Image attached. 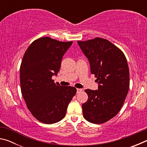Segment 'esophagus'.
Masks as SVG:
<instances>
[{
	"label": "esophagus",
	"instance_id": "1",
	"mask_svg": "<svg viewBox=\"0 0 147 147\" xmlns=\"http://www.w3.org/2000/svg\"><path fill=\"white\" fill-rule=\"evenodd\" d=\"M82 91V89H80V88H77L76 89V91H77V93H80V92Z\"/></svg>",
	"mask_w": 147,
	"mask_h": 147
}]
</instances>
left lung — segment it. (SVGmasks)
Here are the masks:
<instances>
[{"mask_svg":"<svg viewBox=\"0 0 147 147\" xmlns=\"http://www.w3.org/2000/svg\"><path fill=\"white\" fill-rule=\"evenodd\" d=\"M78 44L98 84V90H85L88 100L82 104L84 117L92 123H104L119 112L127 96L130 86L127 60L118 47L105 39L79 41Z\"/></svg>","mask_w":147,"mask_h":147,"instance_id":"left-lung-1","label":"left lung"}]
</instances>
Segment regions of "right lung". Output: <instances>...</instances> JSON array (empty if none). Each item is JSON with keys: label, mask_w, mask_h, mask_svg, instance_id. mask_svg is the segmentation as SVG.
Returning a JSON list of instances; mask_svg holds the SVG:
<instances>
[{"label": "right lung", "mask_w": 147, "mask_h": 147, "mask_svg": "<svg viewBox=\"0 0 147 147\" xmlns=\"http://www.w3.org/2000/svg\"><path fill=\"white\" fill-rule=\"evenodd\" d=\"M72 43L44 37L32 42L24 54L20 67L21 93L30 111L43 123L63 119L76 93L74 87L61 86L52 79Z\"/></svg>", "instance_id": "1"}]
</instances>
